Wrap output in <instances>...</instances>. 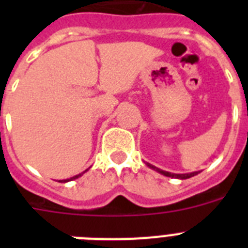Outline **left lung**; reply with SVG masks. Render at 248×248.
<instances>
[{
  "label": "left lung",
  "instance_id": "obj_1",
  "mask_svg": "<svg viewBox=\"0 0 248 248\" xmlns=\"http://www.w3.org/2000/svg\"><path fill=\"white\" fill-rule=\"evenodd\" d=\"M149 168L154 169V170H156L157 172H160V174L165 175V176H169V177H176V179H181V180H184V179H189V177H192L195 176V175H198L199 171H194V172H190V174H172V172H169V171H164V170H161V169H157L155 168L154 165H150V164H148Z\"/></svg>",
  "mask_w": 248,
  "mask_h": 248
}]
</instances>
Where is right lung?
Wrapping results in <instances>:
<instances>
[{
	"label": "right lung",
	"mask_w": 248,
	"mask_h": 248,
	"mask_svg": "<svg viewBox=\"0 0 248 248\" xmlns=\"http://www.w3.org/2000/svg\"><path fill=\"white\" fill-rule=\"evenodd\" d=\"M85 171H87V170H85ZM85 171H83L82 174H78V175H76V176L71 177V179H67V180H61V181H59V183H68V181H72V180H74V179H78V177H79V176H82V175L84 174Z\"/></svg>",
	"instance_id": "obj_1"
}]
</instances>
